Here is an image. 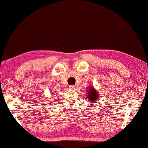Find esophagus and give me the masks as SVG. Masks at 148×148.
<instances>
[{
    "label": "esophagus",
    "mask_w": 148,
    "mask_h": 148,
    "mask_svg": "<svg viewBox=\"0 0 148 148\" xmlns=\"http://www.w3.org/2000/svg\"><path fill=\"white\" fill-rule=\"evenodd\" d=\"M69 89H70V90H75V88H76V87H75V86H73V85H70V86H69Z\"/></svg>",
    "instance_id": "34e87169"
}]
</instances>
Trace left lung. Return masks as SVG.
<instances>
[{
	"label": "left lung",
	"mask_w": 148,
	"mask_h": 148,
	"mask_svg": "<svg viewBox=\"0 0 148 148\" xmlns=\"http://www.w3.org/2000/svg\"><path fill=\"white\" fill-rule=\"evenodd\" d=\"M86 95H87V98L89 100L88 103L90 104H93L94 103L98 101L99 93V92L94 88L93 86H90L88 88H87Z\"/></svg>",
	"instance_id": "obj_1"
}]
</instances>
